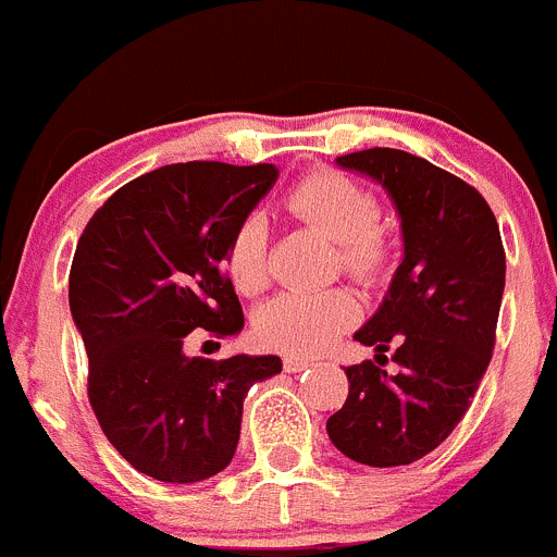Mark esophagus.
<instances>
[{"mask_svg":"<svg viewBox=\"0 0 557 557\" xmlns=\"http://www.w3.org/2000/svg\"><path fill=\"white\" fill-rule=\"evenodd\" d=\"M313 360H308V357H284V371L286 373H300L306 371V368H311Z\"/></svg>","mask_w":557,"mask_h":557,"instance_id":"obj_1","label":"esophagus"}]
</instances>
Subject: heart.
Instances as JSON below:
<instances>
[{"label":"heart","mask_w":557,"mask_h":557,"mask_svg":"<svg viewBox=\"0 0 557 557\" xmlns=\"http://www.w3.org/2000/svg\"><path fill=\"white\" fill-rule=\"evenodd\" d=\"M292 216L306 222L324 238L338 244L341 271L360 281H376L387 271L389 244L376 227V202L346 175L322 170L295 184L286 195ZM265 224L257 216L235 230L227 246L230 281L244 295L265 286ZM357 306L349 292L330 289L319 295L284 292L268 300L255 319L260 344L286 355H313L324 349L355 319Z\"/></svg>","instance_id":"heart-1"}]
</instances>
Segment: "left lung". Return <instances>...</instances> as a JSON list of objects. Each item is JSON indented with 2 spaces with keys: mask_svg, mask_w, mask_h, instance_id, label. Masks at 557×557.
I'll return each instance as SVG.
<instances>
[{
  "mask_svg": "<svg viewBox=\"0 0 557 557\" xmlns=\"http://www.w3.org/2000/svg\"><path fill=\"white\" fill-rule=\"evenodd\" d=\"M393 200L404 262L382 306L355 333L376 362L346 368L349 395L327 420L338 453L373 468L409 466L455 431L490 366L504 295L498 222L473 186L398 148L335 159ZM396 346L399 371L381 366Z\"/></svg>",
  "mask_w": 557,
  "mask_h": 557,
  "instance_id": "left-lung-1",
  "label": "left lung"
}]
</instances>
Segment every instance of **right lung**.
I'll use <instances>...</instances> for the list:
<instances>
[{
	"label": "right lung",
	"instance_id": "obj_1",
	"mask_svg": "<svg viewBox=\"0 0 557 557\" xmlns=\"http://www.w3.org/2000/svg\"><path fill=\"white\" fill-rule=\"evenodd\" d=\"M276 178V164H164L108 197L78 240L70 311L91 409L115 453L159 482L224 471L246 393L281 373L276 355L184 351L197 327L216 338L244 330L227 246Z\"/></svg>",
	"mask_w": 557,
	"mask_h": 557
}]
</instances>
